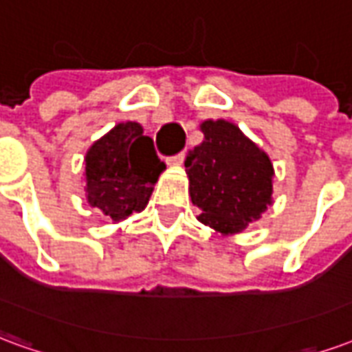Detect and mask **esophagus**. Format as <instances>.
Segmentation results:
<instances>
[{"mask_svg":"<svg viewBox=\"0 0 352 352\" xmlns=\"http://www.w3.org/2000/svg\"><path fill=\"white\" fill-rule=\"evenodd\" d=\"M184 158H186V153H179V154H175V156H173V158H171V162H173V164H179V166H181V164H183L184 162Z\"/></svg>","mask_w":352,"mask_h":352,"instance_id":"esophagus-1","label":"esophagus"}]
</instances>
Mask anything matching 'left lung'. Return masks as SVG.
<instances>
[{"label": "left lung", "mask_w": 352, "mask_h": 352, "mask_svg": "<svg viewBox=\"0 0 352 352\" xmlns=\"http://www.w3.org/2000/svg\"><path fill=\"white\" fill-rule=\"evenodd\" d=\"M201 131L204 141L184 160L192 204L204 224L236 234L272 204V162L236 124L206 120Z\"/></svg>", "instance_id": "8db88e82"}]
</instances>
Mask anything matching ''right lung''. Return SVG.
<instances>
[{"label": "right lung", "instance_id": "1", "mask_svg": "<svg viewBox=\"0 0 352 352\" xmlns=\"http://www.w3.org/2000/svg\"><path fill=\"white\" fill-rule=\"evenodd\" d=\"M88 204L111 221L143 211L166 164L138 122L116 124L85 158Z\"/></svg>", "mask_w": 352, "mask_h": 352}]
</instances>
